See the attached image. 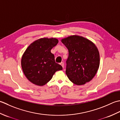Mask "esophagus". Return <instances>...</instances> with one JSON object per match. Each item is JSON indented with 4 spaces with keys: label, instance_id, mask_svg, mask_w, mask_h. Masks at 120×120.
Returning <instances> with one entry per match:
<instances>
[{
    "label": "esophagus",
    "instance_id": "esophagus-1",
    "mask_svg": "<svg viewBox=\"0 0 120 120\" xmlns=\"http://www.w3.org/2000/svg\"><path fill=\"white\" fill-rule=\"evenodd\" d=\"M60 64L61 66H62L63 68H64V63H63V62H61V63Z\"/></svg>",
    "mask_w": 120,
    "mask_h": 120
}]
</instances>
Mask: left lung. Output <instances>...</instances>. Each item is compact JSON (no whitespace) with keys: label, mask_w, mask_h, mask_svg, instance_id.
Listing matches in <instances>:
<instances>
[{"label":"left lung","mask_w":120,"mask_h":120,"mask_svg":"<svg viewBox=\"0 0 120 120\" xmlns=\"http://www.w3.org/2000/svg\"><path fill=\"white\" fill-rule=\"evenodd\" d=\"M61 41L69 52L66 70L68 79L77 85L90 82L99 66L100 56L96 45L88 39L78 35L68 36Z\"/></svg>","instance_id":"left-lung-1"}]
</instances>
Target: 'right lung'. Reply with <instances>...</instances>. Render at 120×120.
<instances>
[{"instance_id":"1","label":"right lung","mask_w":120,"mask_h":120,"mask_svg":"<svg viewBox=\"0 0 120 120\" xmlns=\"http://www.w3.org/2000/svg\"><path fill=\"white\" fill-rule=\"evenodd\" d=\"M58 42L55 38L38 39L30 44L23 53L22 68L32 83L43 86L50 81L56 71L62 70V66L55 63L54 55L51 52Z\"/></svg>"}]
</instances>
